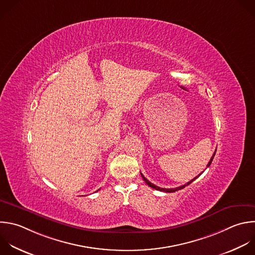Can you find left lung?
Here are the masks:
<instances>
[{"label": "left lung", "instance_id": "obj_1", "mask_svg": "<svg viewBox=\"0 0 255 255\" xmlns=\"http://www.w3.org/2000/svg\"><path fill=\"white\" fill-rule=\"evenodd\" d=\"M216 152V151H215ZM215 152H214V154L212 155V157H211V159H210V161L208 162V164H207V167H209L210 166V164H211V162H212V160H213V158H214V155H215ZM200 174H202V172L200 173ZM200 174L198 175V176H196L195 178H193L191 181H189V182H187L186 184H184V185H182V186H180V187H177V188H160V187H158V186H156V185H154L153 183H151L149 180H147L143 175H142V173H141V176H142V178H143V180L146 182V184H148L150 187H152V188H154V189H156V190H160V191H164V192H168V193H171V192H175V191H177V190H180V189H183L185 186H187V185H189L191 182H193L197 177H199L200 176Z\"/></svg>", "mask_w": 255, "mask_h": 255}]
</instances>
